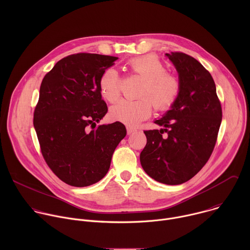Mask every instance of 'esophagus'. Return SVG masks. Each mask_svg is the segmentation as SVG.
I'll list each match as a JSON object with an SVG mask.
<instances>
[{
	"label": "esophagus",
	"instance_id": "esophagus-1",
	"mask_svg": "<svg viewBox=\"0 0 250 250\" xmlns=\"http://www.w3.org/2000/svg\"><path fill=\"white\" fill-rule=\"evenodd\" d=\"M126 131H127V134H131V133L135 132L136 129L133 128V127H131V126H126Z\"/></svg>",
	"mask_w": 250,
	"mask_h": 250
}]
</instances>
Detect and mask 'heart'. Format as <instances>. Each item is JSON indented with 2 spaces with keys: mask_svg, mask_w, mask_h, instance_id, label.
Listing matches in <instances>:
<instances>
[{
  "mask_svg": "<svg viewBox=\"0 0 250 250\" xmlns=\"http://www.w3.org/2000/svg\"><path fill=\"white\" fill-rule=\"evenodd\" d=\"M131 73L145 80L136 101L122 100L110 110V117L116 122L135 126L146 120L153 104L158 111H168L176 104L181 92V84L175 75L167 72L165 63L154 54L133 58L127 63ZM102 97L110 103L121 95V77L117 70L105 69L99 80Z\"/></svg>",
  "mask_w": 250,
  "mask_h": 250,
  "instance_id": "1",
  "label": "heart"
}]
</instances>
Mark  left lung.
<instances>
[{"instance_id": "obj_1", "label": "left lung", "mask_w": 250, "mask_h": 250, "mask_svg": "<svg viewBox=\"0 0 250 250\" xmlns=\"http://www.w3.org/2000/svg\"><path fill=\"white\" fill-rule=\"evenodd\" d=\"M166 56L179 75L181 92L171 110L154 122L164 128L145 130L147 142L140 163L155 181L179 185L193 178L208 160L223 112L215 81L198 60L183 52Z\"/></svg>"}]
</instances>
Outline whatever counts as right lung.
I'll return each instance as SVG.
<instances>
[{"label": "right lung", "mask_w": 250, "mask_h": 250, "mask_svg": "<svg viewBox=\"0 0 250 250\" xmlns=\"http://www.w3.org/2000/svg\"><path fill=\"white\" fill-rule=\"evenodd\" d=\"M117 59L95 53L69 55L42 82L33 125L46 164L70 186L86 187L103 179L126 134L120 122L96 127L108 112L99 80Z\"/></svg>", "instance_id": "add662e5"}]
</instances>
